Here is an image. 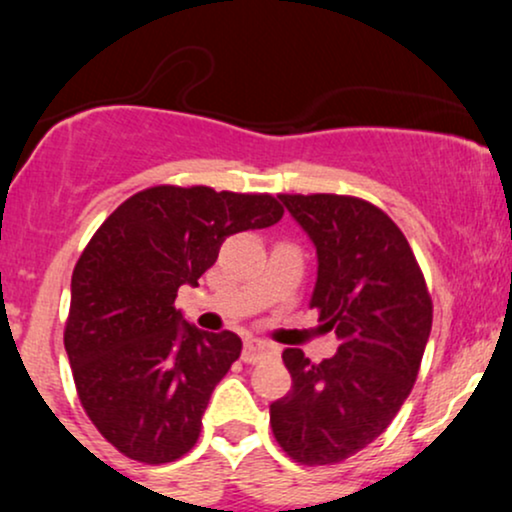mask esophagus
<instances>
[{
  "instance_id": "1",
  "label": "esophagus",
  "mask_w": 512,
  "mask_h": 512,
  "mask_svg": "<svg viewBox=\"0 0 512 512\" xmlns=\"http://www.w3.org/2000/svg\"><path fill=\"white\" fill-rule=\"evenodd\" d=\"M272 354H276V349L269 342H262V339H248L243 346V361L245 363H257Z\"/></svg>"
}]
</instances>
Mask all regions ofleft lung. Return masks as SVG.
Here are the masks:
<instances>
[{"mask_svg":"<svg viewBox=\"0 0 512 512\" xmlns=\"http://www.w3.org/2000/svg\"><path fill=\"white\" fill-rule=\"evenodd\" d=\"M317 250L310 308L342 344L313 363L284 349L289 395L269 424L291 460L337 464L373 443L402 409L431 334L433 301L407 238L383 209L349 195H279Z\"/></svg>","mask_w":512,"mask_h":512,"instance_id":"obj_1","label":"left lung"}]
</instances>
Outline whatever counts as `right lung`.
<instances>
[{
    "instance_id": "add662e5",
    "label": "right lung",
    "mask_w": 512,
    "mask_h": 512,
    "mask_svg": "<svg viewBox=\"0 0 512 512\" xmlns=\"http://www.w3.org/2000/svg\"><path fill=\"white\" fill-rule=\"evenodd\" d=\"M281 216L272 195L154 185L88 240L72 274L64 349L86 416L129 460L166 464L195 448L211 392L243 342L182 320L175 296L197 286L228 236Z\"/></svg>"
}]
</instances>
